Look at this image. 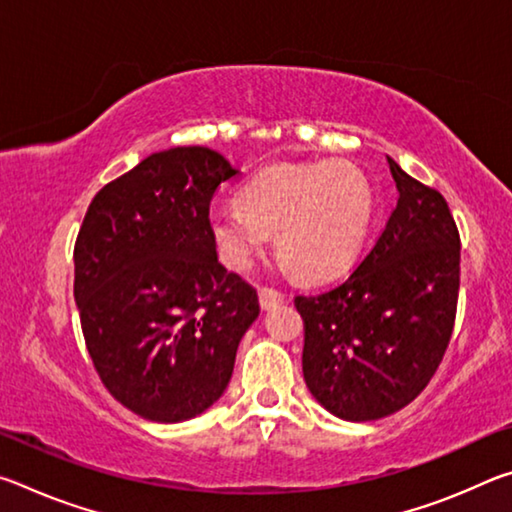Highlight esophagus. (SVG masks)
Here are the masks:
<instances>
[{"instance_id": "obj_1", "label": "esophagus", "mask_w": 512, "mask_h": 512, "mask_svg": "<svg viewBox=\"0 0 512 512\" xmlns=\"http://www.w3.org/2000/svg\"><path fill=\"white\" fill-rule=\"evenodd\" d=\"M282 302H284V293L275 291V289H268V287L259 289V305H262L264 311H271L277 305H282Z\"/></svg>"}]
</instances>
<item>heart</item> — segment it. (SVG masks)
<instances>
[{
    "label": "heart",
    "instance_id": "b5f03b06",
    "mask_svg": "<svg viewBox=\"0 0 512 512\" xmlns=\"http://www.w3.org/2000/svg\"><path fill=\"white\" fill-rule=\"evenodd\" d=\"M375 216V192L350 162L280 164L250 180L239 205L210 212L221 262L246 271L275 235L277 255L298 277L327 280L352 264Z\"/></svg>",
    "mask_w": 512,
    "mask_h": 512
}]
</instances>
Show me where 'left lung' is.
I'll return each instance as SVG.
<instances>
[{"label": "left lung", "instance_id": "1", "mask_svg": "<svg viewBox=\"0 0 512 512\" xmlns=\"http://www.w3.org/2000/svg\"><path fill=\"white\" fill-rule=\"evenodd\" d=\"M400 198L348 280L298 296L309 393L348 422L386 418L422 393L454 329L461 239L445 198L388 158Z\"/></svg>", "mask_w": 512, "mask_h": 512}]
</instances>
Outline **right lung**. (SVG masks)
<instances>
[{
	"label": "right lung",
	"instance_id": "1",
	"mask_svg": "<svg viewBox=\"0 0 512 512\" xmlns=\"http://www.w3.org/2000/svg\"><path fill=\"white\" fill-rule=\"evenodd\" d=\"M239 169L205 146L153 153L92 198L74 300L103 386L151 422H183L230 384L257 291L216 257L210 201Z\"/></svg>",
	"mask_w": 512,
	"mask_h": 512
}]
</instances>
